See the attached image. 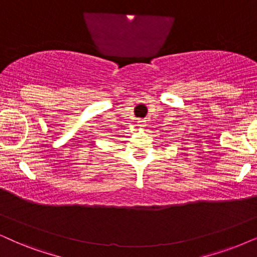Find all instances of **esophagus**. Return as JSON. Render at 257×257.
<instances>
[{
  "label": "esophagus",
  "mask_w": 257,
  "mask_h": 257,
  "mask_svg": "<svg viewBox=\"0 0 257 257\" xmlns=\"http://www.w3.org/2000/svg\"><path fill=\"white\" fill-rule=\"evenodd\" d=\"M138 125L140 126V128H144V126H146V121H145V119H139Z\"/></svg>",
  "instance_id": "34e87169"
}]
</instances>
